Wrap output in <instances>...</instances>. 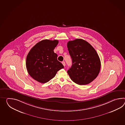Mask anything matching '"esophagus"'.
Here are the masks:
<instances>
[{"instance_id":"obj_1","label":"esophagus","mask_w":125,"mask_h":125,"mask_svg":"<svg viewBox=\"0 0 125 125\" xmlns=\"http://www.w3.org/2000/svg\"><path fill=\"white\" fill-rule=\"evenodd\" d=\"M62 63L63 64V65H64V66L65 67V62H64V61H63V62H62Z\"/></svg>"}]
</instances>
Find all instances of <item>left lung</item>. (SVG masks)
Segmentation results:
<instances>
[{
  "instance_id": "8db88e82",
  "label": "left lung",
  "mask_w": 125,
  "mask_h": 125,
  "mask_svg": "<svg viewBox=\"0 0 125 125\" xmlns=\"http://www.w3.org/2000/svg\"><path fill=\"white\" fill-rule=\"evenodd\" d=\"M72 65L67 73L71 80L80 85L91 83L96 78L100 69L99 56L91 45L82 39L67 43Z\"/></svg>"
}]
</instances>
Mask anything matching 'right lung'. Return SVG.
Listing matches in <instances>:
<instances>
[{"mask_svg": "<svg viewBox=\"0 0 125 125\" xmlns=\"http://www.w3.org/2000/svg\"><path fill=\"white\" fill-rule=\"evenodd\" d=\"M58 42L57 40H42L31 49L27 56L26 66L28 73L40 83H47L64 68L53 51Z\"/></svg>", "mask_w": 125, "mask_h": 125, "instance_id": "1", "label": "right lung"}]
</instances>
